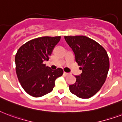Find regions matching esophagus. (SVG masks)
<instances>
[{"mask_svg":"<svg viewBox=\"0 0 122 122\" xmlns=\"http://www.w3.org/2000/svg\"><path fill=\"white\" fill-rule=\"evenodd\" d=\"M64 74L65 76H68V75H69V73H68V72H64Z\"/></svg>","mask_w":122,"mask_h":122,"instance_id":"34e87169","label":"esophagus"}]
</instances>
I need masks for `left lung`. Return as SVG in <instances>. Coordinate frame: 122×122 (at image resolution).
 <instances>
[{
    "instance_id": "left-lung-1",
    "label": "left lung",
    "mask_w": 122,
    "mask_h": 122,
    "mask_svg": "<svg viewBox=\"0 0 122 122\" xmlns=\"http://www.w3.org/2000/svg\"><path fill=\"white\" fill-rule=\"evenodd\" d=\"M75 55L76 62L82 67L76 76L75 83L69 85L70 92L81 99L94 95L104 83L109 68V57L105 49L96 41L84 36H65Z\"/></svg>"
}]
</instances>
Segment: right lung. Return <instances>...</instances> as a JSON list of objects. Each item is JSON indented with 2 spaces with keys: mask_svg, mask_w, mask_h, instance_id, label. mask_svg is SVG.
Wrapping results in <instances>:
<instances>
[{
  "mask_svg": "<svg viewBox=\"0 0 122 122\" xmlns=\"http://www.w3.org/2000/svg\"><path fill=\"white\" fill-rule=\"evenodd\" d=\"M60 36L41 37L27 42L15 56L16 72L21 85L28 94L39 97L52 91L55 80L63 74L61 68L55 70L43 62L49 60Z\"/></svg>",
  "mask_w": 122,
  "mask_h": 122,
  "instance_id": "1",
  "label": "right lung"
}]
</instances>
